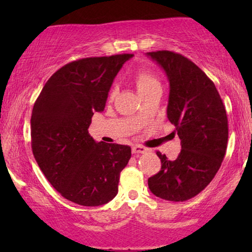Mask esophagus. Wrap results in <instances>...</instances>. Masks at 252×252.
<instances>
[{
	"label": "esophagus",
	"mask_w": 252,
	"mask_h": 252,
	"mask_svg": "<svg viewBox=\"0 0 252 252\" xmlns=\"http://www.w3.org/2000/svg\"><path fill=\"white\" fill-rule=\"evenodd\" d=\"M148 151L147 148L141 147V146H134L132 148V153L133 154H146Z\"/></svg>",
	"instance_id": "obj_1"
}]
</instances>
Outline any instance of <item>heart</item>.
Listing matches in <instances>:
<instances>
[{
    "label": "heart",
    "mask_w": 252,
    "mask_h": 252,
    "mask_svg": "<svg viewBox=\"0 0 252 252\" xmlns=\"http://www.w3.org/2000/svg\"><path fill=\"white\" fill-rule=\"evenodd\" d=\"M134 84L136 86L137 92L141 94L151 91L154 88H160V82L158 80L157 75L149 68H140L139 71L134 74ZM116 96V88L110 91L109 97L113 99Z\"/></svg>",
    "instance_id": "b5f03b06"
}]
</instances>
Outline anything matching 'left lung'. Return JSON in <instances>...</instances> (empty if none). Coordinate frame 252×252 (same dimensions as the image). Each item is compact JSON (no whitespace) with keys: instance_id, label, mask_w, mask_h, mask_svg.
Returning <instances> with one entry per match:
<instances>
[{"instance_id":"1","label":"left lung","mask_w":252,"mask_h":252,"mask_svg":"<svg viewBox=\"0 0 252 252\" xmlns=\"http://www.w3.org/2000/svg\"><path fill=\"white\" fill-rule=\"evenodd\" d=\"M170 81L167 118L181 140L174 160L157 151L161 168L148 179L157 197L185 202L199 194L221 166L228 141V120L215 84L187 57L170 50L147 53Z\"/></svg>"}]
</instances>
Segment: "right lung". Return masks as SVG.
<instances>
[{
	"label": "right lung",
	"instance_id": "add662e5",
	"mask_svg": "<svg viewBox=\"0 0 252 252\" xmlns=\"http://www.w3.org/2000/svg\"><path fill=\"white\" fill-rule=\"evenodd\" d=\"M132 54L88 57L57 70L34 103L32 151L50 185L68 201L98 206L118 192L130 147L95 142L88 127L101 112L113 79Z\"/></svg>",
	"mask_w": 252,
	"mask_h": 252
}]
</instances>
